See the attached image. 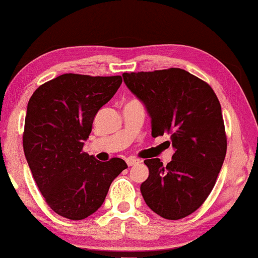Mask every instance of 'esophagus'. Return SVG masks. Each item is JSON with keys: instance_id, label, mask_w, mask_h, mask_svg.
Here are the masks:
<instances>
[{"instance_id": "1", "label": "esophagus", "mask_w": 258, "mask_h": 258, "mask_svg": "<svg viewBox=\"0 0 258 258\" xmlns=\"http://www.w3.org/2000/svg\"><path fill=\"white\" fill-rule=\"evenodd\" d=\"M126 163L128 166H135V165H138V164L141 163V160L136 159V158H128V159L126 160Z\"/></svg>"}]
</instances>
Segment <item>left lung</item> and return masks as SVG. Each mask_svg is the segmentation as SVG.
Masks as SVG:
<instances>
[{"mask_svg": "<svg viewBox=\"0 0 258 258\" xmlns=\"http://www.w3.org/2000/svg\"><path fill=\"white\" fill-rule=\"evenodd\" d=\"M127 88L152 118V136L170 135L175 153L163 165L146 159L149 176L141 185L147 206L177 220L194 213L213 189L226 154L222 107L208 83L185 70L123 73Z\"/></svg>", "mask_w": 258, "mask_h": 258, "instance_id": "1", "label": "left lung"}]
</instances>
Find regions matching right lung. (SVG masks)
Instances as JSON below:
<instances>
[{"label": "right lung", "mask_w": 258, "mask_h": 258, "mask_svg": "<svg viewBox=\"0 0 258 258\" xmlns=\"http://www.w3.org/2000/svg\"><path fill=\"white\" fill-rule=\"evenodd\" d=\"M122 83L121 76L64 73L41 84L29 99L23 148L47 206L58 216L82 220L97 212L127 164L99 161L83 152L93 120Z\"/></svg>", "instance_id": "obj_1"}]
</instances>
